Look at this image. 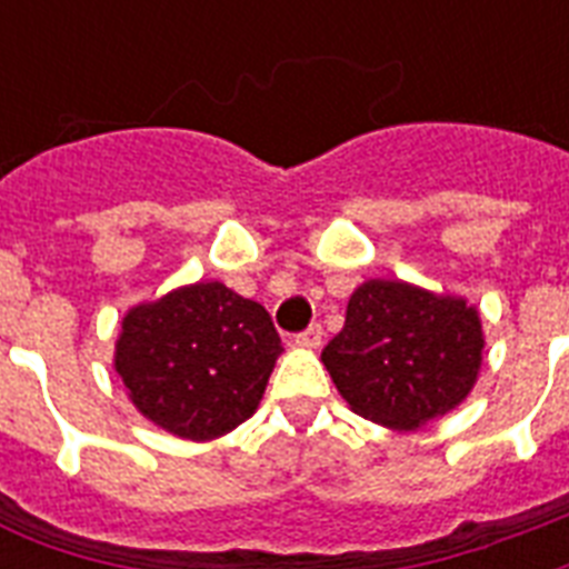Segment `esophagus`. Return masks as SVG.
Wrapping results in <instances>:
<instances>
[{
  "instance_id": "obj_1",
  "label": "esophagus",
  "mask_w": 569,
  "mask_h": 569,
  "mask_svg": "<svg viewBox=\"0 0 569 569\" xmlns=\"http://www.w3.org/2000/svg\"><path fill=\"white\" fill-rule=\"evenodd\" d=\"M321 339H325V328H321L319 321H312L310 328L301 330V333L295 337V342H298V346H307V348H319Z\"/></svg>"
}]
</instances>
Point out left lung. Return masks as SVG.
Here are the masks:
<instances>
[{"label":"left lung","instance_id":"1","mask_svg":"<svg viewBox=\"0 0 569 569\" xmlns=\"http://www.w3.org/2000/svg\"><path fill=\"white\" fill-rule=\"evenodd\" d=\"M481 348V321L467 301L369 280L351 295L346 328L321 360L355 413L387 428H419L467 398Z\"/></svg>","mask_w":569,"mask_h":569}]
</instances>
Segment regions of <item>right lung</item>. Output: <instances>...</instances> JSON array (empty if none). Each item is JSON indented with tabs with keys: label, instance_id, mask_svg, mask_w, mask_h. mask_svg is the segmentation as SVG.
<instances>
[{
	"label": "right lung",
	"instance_id": "add662e5",
	"mask_svg": "<svg viewBox=\"0 0 569 569\" xmlns=\"http://www.w3.org/2000/svg\"><path fill=\"white\" fill-rule=\"evenodd\" d=\"M280 351L262 303L223 283H194L129 312L114 369L147 419L186 440H212L257 410Z\"/></svg>",
	"mask_w": 569,
	"mask_h": 569
}]
</instances>
